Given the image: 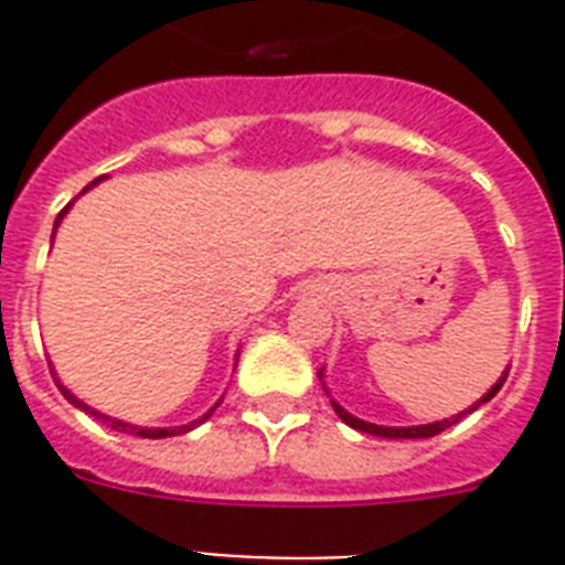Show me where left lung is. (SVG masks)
Returning <instances> with one entry per match:
<instances>
[{
	"label": "left lung",
	"mask_w": 565,
	"mask_h": 565,
	"mask_svg": "<svg viewBox=\"0 0 565 565\" xmlns=\"http://www.w3.org/2000/svg\"><path fill=\"white\" fill-rule=\"evenodd\" d=\"M319 377H322V372H319ZM504 381H508V375H501V377H499V384L492 386L490 393L483 395V398H481V402H478V404H472V407H469V411L457 413V416H451V419L434 422V425H416V428H384V425H372V422L354 419L352 413H345L343 407H340V404H337V402H331V407H334V413H337V416H340V419L345 422V425H352V428L363 430V434H375V437H386V439H422V437H437V434H443V430L451 428V425H457V422L463 419L466 413L478 411V407H481L483 402H490L492 395L499 393L501 384H504Z\"/></svg>",
	"instance_id": "obj_1"
}]
</instances>
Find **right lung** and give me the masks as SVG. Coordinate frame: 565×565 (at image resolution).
<instances>
[{"label": "right lung", "instance_id": "add662e5", "mask_svg": "<svg viewBox=\"0 0 565 565\" xmlns=\"http://www.w3.org/2000/svg\"><path fill=\"white\" fill-rule=\"evenodd\" d=\"M102 179H105V175H99V179H96V181H102ZM96 181H90V188H93V184H96ZM90 188H87V190H90ZM70 204H73V202H70ZM70 204H66V207H70ZM66 207H64V211H61V213H57L55 228H57V222H61V216H64V213H66ZM52 237H55V231H52ZM57 390L64 393V398H66V402H70V404H75V407H82L84 413H90V416H96V419H105V422H108V428L126 430V434H135V437H146V439H163V437H175V434H188V430H193L195 425H202V422L207 419V416H211V413L216 411V407H220V402H216V404H213V407H211V411L204 413L202 419H199V422H190V425H181V428H140V425H128V422L108 419V416H102V413L90 411L87 404L78 402V398H75V395L70 393V390H64V386H61V384H57Z\"/></svg>", "mask_w": 565, "mask_h": 565}]
</instances>
